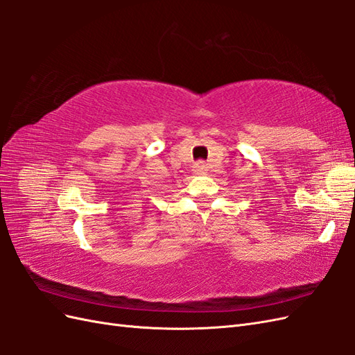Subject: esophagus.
<instances>
[{"label":"esophagus","mask_w":355,"mask_h":355,"mask_svg":"<svg viewBox=\"0 0 355 355\" xmlns=\"http://www.w3.org/2000/svg\"><path fill=\"white\" fill-rule=\"evenodd\" d=\"M194 171H196V173H204V171H206V164H204L202 161H198V163L194 167Z\"/></svg>","instance_id":"obj_1"}]
</instances>
